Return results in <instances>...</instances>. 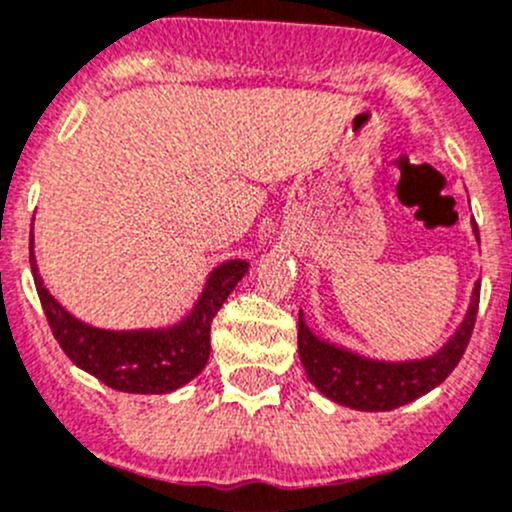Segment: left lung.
I'll return each mask as SVG.
<instances>
[{
    "label": "left lung",
    "instance_id": "obj_1",
    "mask_svg": "<svg viewBox=\"0 0 512 512\" xmlns=\"http://www.w3.org/2000/svg\"><path fill=\"white\" fill-rule=\"evenodd\" d=\"M472 233L480 243L475 223H472ZM478 304L480 284H475L465 319L457 326V332L447 339L445 347L430 357L410 359V362L369 359L337 347V344L324 342L309 329V324L304 321V311H299V359L311 384L337 405L362 412L397 410L407 402H415L417 397L427 394L450 377V372L465 354L467 342H470Z\"/></svg>",
    "mask_w": 512,
    "mask_h": 512
}]
</instances>
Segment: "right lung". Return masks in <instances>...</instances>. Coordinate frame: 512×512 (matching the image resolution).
<instances>
[{
  "label": "right lung",
  "mask_w": 512,
  "mask_h": 512,
  "mask_svg": "<svg viewBox=\"0 0 512 512\" xmlns=\"http://www.w3.org/2000/svg\"><path fill=\"white\" fill-rule=\"evenodd\" d=\"M29 264L50 329L62 352L107 387L130 394H168L203 372L211 354V321L238 281L248 261L231 259L208 274L201 296L188 316L163 329H100L72 316L42 281L29 236Z\"/></svg>",
  "instance_id": "add662e5"
}]
</instances>
